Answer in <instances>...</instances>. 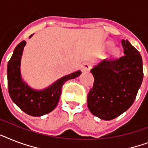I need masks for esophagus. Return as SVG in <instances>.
Wrapping results in <instances>:
<instances>
[{
	"label": "esophagus",
	"instance_id": "obj_1",
	"mask_svg": "<svg viewBox=\"0 0 148 148\" xmlns=\"http://www.w3.org/2000/svg\"><path fill=\"white\" fill-rule=\"evenodd\" d=\"M80 69L82 71H87L90 69V63L89 62H84L80 66Z\"/></svg>",
	"mask_w": 148,
	"mask_h": 148
}]
</instances>
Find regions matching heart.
Instances as JSON below:
<instances>
[{
    "label": "heart",
    "instance_id": "1",
    "mask_svg": "<svg viewBox=\"0 0 148 148\" xmlns=\"http://www.w3.org/2000/svg\"><path fill=\"white\" fill-rule=\"evenodd\" d=\"M119 50H118L117 49H113L111 51L112 57H113V58L117 57L118 55H119Z\"/></svg>",
    "mask_w": 148,
    "mask_h": 148
}]
</instances>
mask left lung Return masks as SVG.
Masks as SVG:
<instances>
[{"instance_id": "8db88e82", "label": "left lung", "mask_w": 148, "mask_h": 148, "mask_svg": "<svg viewBox=\"0 0 148 148\" xmlns=\"http://www.w3.org/2000/svg\"><path fill=\"white\" fill-rule=\"evenodd\" d=\"M125 55L106 59L90 72L94 77L87 94L88 109L93 116L112 120L128 110L134 103L143 80L142 58L128 40H122Z\"/></svg>"}]
</instances>
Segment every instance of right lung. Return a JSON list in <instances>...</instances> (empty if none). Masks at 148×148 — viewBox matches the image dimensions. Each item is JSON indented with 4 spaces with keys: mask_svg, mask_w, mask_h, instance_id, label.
I'll return each mask as SVG.
<instances>
[{
    "mask_svg": "<svg viewBox=\"0 0 148 148\" xmlns=\"http://www.w3.org/2000/svg\"><path fill=\"white\" fill-rule=\"evenodd\" d=\"M26 43V41H22L16 45L8 62V91L13 102L24 112L32 116H42L49 113L56 107L64 84L68 80L80 76L81 71H77L60 78L44 90H33L23 82L20 74L21 57Z\"/></svg>",
    "mask_w": 148,
    "mask_h": 148,
    "instance_id": "right-lung-1",
    "label": "right lung"
}]
</instances>
